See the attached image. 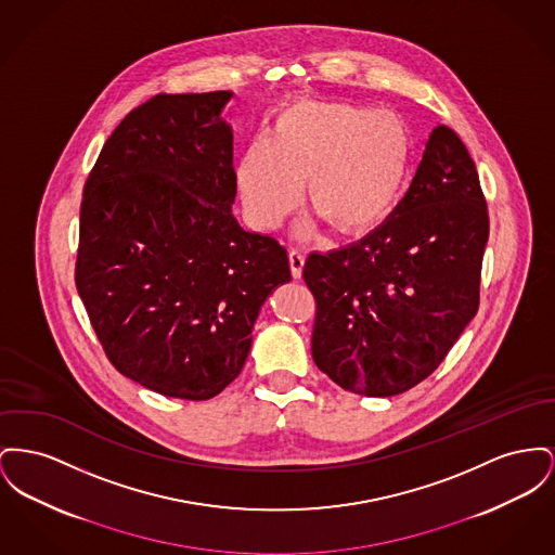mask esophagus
<instances>
[{"mask_svg":"<svg viewBox=\"0 0 555 555\" xmlns=\"http://www.w3.org/2000/svg\"><path fill=\"white\" fill-rule=\"evenodd\" d=\"M304 261H306V256H304L301 251H297V249H292V251H289V266H292V274H294V279H299V276H301Z\"/></svg>","mask_w":555,"mask_h":555,"instance_id":"esophagus-1","label":"esophagus"}]
</instances>
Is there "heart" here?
I'll return each mask as SVG.
<instances>
[{"label":"heart","mask_w":555,"mask_h":555,"mask_svg":"<svg viewBox=\"0 0 555 555\" xmlns=\"http://www.w3.org/2000/svg\"><path fill=\"white\" fill-rule=\"evenodd\" d=\"M413 138L390 111L350 102L301 100L281 111L236 167V189L249 222L279 227L306 205L341 236L386 222L404 195Z\"/></svg>","instance_id":"b5f03b06"}]
</instances>
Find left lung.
Wrapping results in <instances>:
<instances>
[{
	"instance_id": "obj_1",
	"label": "left lung",
	"mask_w": 555,
	"mask_h": 555,
	"mask_svg": "<svg viewBox=\"0 0 555 555\" xmlns=\"http://www.w3.org/2000/svg\"><path fill=\"white\" fill-rule=\"evenodd\" d=\"M489 209L476 164L438 126L390 218L362 241L312 254V359L339 388L396 396L429 377L480 306Z\"/></svg>"
}]
</instances>
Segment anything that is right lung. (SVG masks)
I'll list each match as a JSON object with an SVG mask.
<instances>
[{
    "label": "right lung",
    "instance_id": "right-lung-1",
    "mask_svg": "<svg viewBox=\"0 0 555 555\" xmlns=\"http://www.w3.org/2000/svg\"><path fill=\"white\" fill-rule=\"evenodd\" d=\"M232 92L157 94L108 135L81 201L75 285L111 364L169 398L207 400L234 382L287 249L245 232Z\"/></svg>",
    "mask_w": 555,
    "mask_h": 555
}]
</instances>
